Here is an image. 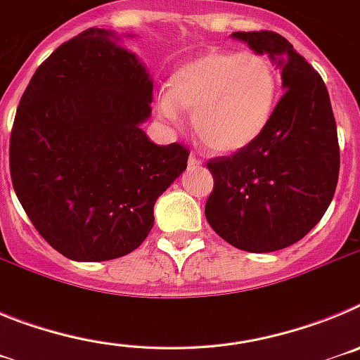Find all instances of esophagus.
<instances>
[{
    "label": "esophagus",
    "instance_id": "obj_1",
    "mask_svg": "<svg viewBox=\"0 0 360 360\" xmlns=\"http://www.w3.org/2000/svg\"><path fill=\"white\" fill-rule=\"evenodd\" d=\"M187 165H189V167H198V165H202V160L196 157L195 153H191L189 160H187Z\"/></svg>",
    "mask_w": 360,
    "mask_h": 360
}]
</instances>
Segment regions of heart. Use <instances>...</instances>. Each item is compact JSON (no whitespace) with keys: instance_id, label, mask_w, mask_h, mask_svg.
Here are the masks:
<instances>
[{"instance_id":"obj_1","label":"heart","mask_w":360,"mask_h":360,"mask_svg":"<svg viewBox=\"0 0 360 360\" xmlns=\"http://www.w3.org/2000/svg\"><path fill=\"white\" fill-rule=\"evenodd\" d=\"M279 98L274 65L262 53L211 50L173 72L158 111L176 122L193 115V129L214 153H236L263 135Z\"/></svg>"}]
</instances>
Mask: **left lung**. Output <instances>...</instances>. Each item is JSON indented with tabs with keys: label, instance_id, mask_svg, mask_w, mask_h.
Wrapping results in <instances>:
<instances>
[{
	"label": "left lung",
	"instance_id": "8db88e82",
	"mask_svg": "<svg viewBox=\"0 0 360 360\" xmlns=\"http://www.w3.org/2000/svg\"><path fill=\"white\" fill-rule=\"evenodd\" d=\"M281 70L285 94L263 135L231 157L207 162L214 187L205 218L247 252H272L304 238L328 209L339 178V141L319 73L276 32H234Z\"/></svg>",
	"mask_w": 360,
	"mask_h": 360
}]
</instances>
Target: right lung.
Wrapping results in <instances>:
<instances>
[{
	"instance_id": "obj_1",
	"label": "right lung",
	"mask_w": 360,
	"mask_h": 360,
	"mask_svg": "<svg viewBox=\"0 0 360 360\" xmlns=\"http://www.w3.org/2000/svg\"><path fill=\"white\" fill-rule=\"evenodd\" d=\"M115 32L88 28L32 75L11 133V176L41 236L73 262L126 256L148 238L158 196L189 149L153 144V81Z\"/></svg>"
}]
</instances>
